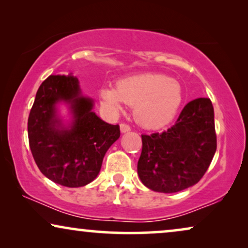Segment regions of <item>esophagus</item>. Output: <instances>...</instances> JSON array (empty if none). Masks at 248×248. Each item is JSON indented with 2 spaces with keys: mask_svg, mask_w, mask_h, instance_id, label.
I'll return each instance as SVG.
<instances>
[{
  "mask_svg": "<svg viewBox=\"0 0 248 248\" xmlns=\"http://www.w3.org/2000/svg\"><path fill=\"white\" fill-rule=\"evenodd\" d=\"M130 126L129 124H120V130L121 133H128V131H130Z\"/></svg>",
  "mask_w": 248,
  "mask_h": 248,
  "instance_id": "1",
  "label": "esophagus"
}]
</instances>
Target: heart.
<instances>
[{
	"mask_svg": "<svg viewBox=\"0 0 248 248\" xmlns=\"http://www.w3.org/2000/svg\"><path fill=\"white\" fill-rule=\"evenodd\" d=\"M102 103L113 113L126 104L135 105V118L141 126L160 128L172 120L183 101L176 79L160 74H143L107 85L101 90Z\"/></svg>",
	"mask_w": 248,
	"mask_h": 248,
	"instance_id": "1",
	"label": "heart"
}]
</instances>
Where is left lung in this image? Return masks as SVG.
Instances as JSON below:
<instances>
[{
    "label": "left lung",
    "mask_w": 248,
    "mask_h": 248,
    "mask_svg": "<svg viewBox=\"0 0 248 248\" xmlns=\"http://www.w3.org/2000/svg\"><path fill=\"white\" fill-rule=\"evenodd\" d=\"M141 141L137 172L145 186L158 193H177L194 186L217 151L212 102L205 97L190 101L172 127L141 135Z\"/></svg>",
    "instance_id": "obj_1"
}]
</instances>
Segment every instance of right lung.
Segmentation results:
<instances>
[{"label":"right lung","mask_w":248,"mask_h":248,"mask_svg":"<svg viewBox=\"0 0 248 248\" xmlns=\"http://www.w3.org/2000/svg\"><path fill=\"white\" fill-rule=\"evenodd\" d=\"M60 101L71 108L69 127L57 115ZM93 105L71 74L52 75L39 86L28 118V140L38 169L49 180L82 187L97 177L105 153L120 137V127L98 118Z\"/></svg>","instance_id":"obj_1"}]
</instances>
